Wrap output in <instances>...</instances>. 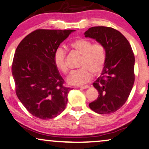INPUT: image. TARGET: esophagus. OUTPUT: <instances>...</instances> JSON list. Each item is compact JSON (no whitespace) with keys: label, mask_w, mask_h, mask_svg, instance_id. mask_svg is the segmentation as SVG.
Segmentation results:
<instances>
[{"label":"esophagus","mask_w":149,"mask_h":149,"mask_svg":"<svg viewBox=\"0 0 149 149\" xmlns=\"http://www.w3.org/2000/svg\"><path fill=\"white\" fill-rule=\"evenodd\" d=\"M79 88L81 89H87V88H89L90 86H79Z\"/></svg>","instance_id":"esophagus-1"}]
</instances>
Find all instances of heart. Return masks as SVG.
Wrapping results in <instances>:
<instances>
[{"mask_svg": "<svg viewBox=\"0 0 149 149\" xmlns=\"http://www.w3.org/2000/svg\"><path fill=\"white\" fill-rule=\"evenodd\" d=\"M70 47L81 54L79 63L81 68L70 73L67 79L68 84L81 86L91 79L93 73L97 75L102 71L106 62V52L102 43H92L88 38H77L70 43ZM65 58V49L58 47L54 53L53 61L58 70L64 74L68 71Z\"/></svg>", "mask_w": 149, "mask_h": 149, "instance_id": "heart-1", "label": "heart"}]
</instances>
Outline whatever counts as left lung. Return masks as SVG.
Wrapping results in <instances>:
<instances>
[{"instance_id":"left-lung-1","label":"left lung","mask_w":149,"mask_h":149,"mask_svg":"<svg viewBox=\"0 0 149 149\" xmlns=\"http://www.w3.org/2000/svg\"><path fill=\"white\" fill-rule=\"evenodd\" d=\"M105 48L106 62L101 76L93 83L100 95L89 107L99 114H110L125 104L135 81V56L129 42L121 32L97 26L84 33Z\"/></svg>"}]
</instances>
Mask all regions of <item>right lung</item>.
Masks as SVG:
<instances>
[{"label":"right lung","mask_w":149,"mask_h":149,"mask_svg":"<svg viewBox=\"0 0 149 149\" xmlns=\"http://www.w3.org/2000/svg\"><path fill=\"white\" fill-rule=\"evenodd\" d=\"M74 31L39 29L18 44L12 65L16 94L33 116L52 119L65 108L72 88L63 86L65 81L54 65L53 56Z\"/></svg>","instance_id":"obj_1"}]
</instances>
